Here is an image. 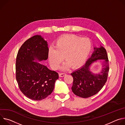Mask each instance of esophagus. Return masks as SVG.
<instances>
[{"mask_svg":"<svg viewBox=\"0 0 125 125\" xmlns=\"http://www.w3.org/2000/svg\"><path fill=\"white\" fill-rule=\"evenodd\" d=\"M65 75H66V73H60L59 74V76L61 77H63V76H64Z\"/></svg>","mask_w":125,"mask_h":125,"instance_id":"esophagus-1","label":"esophagus"}]
</instances>
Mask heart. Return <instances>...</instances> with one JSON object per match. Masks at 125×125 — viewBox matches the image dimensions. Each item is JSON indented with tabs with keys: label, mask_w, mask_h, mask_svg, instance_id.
I'll use <instances>...</instances> for the list:
<instances>
[{
	"label": "heart",
	"mask_w": 125,
	"mask_h": 125,
	"mask_svg": "<svg viewBox=\"0 0 125 125\" xmlns=\"http://www.w3.org/2000/svg\"><path fill=\"white\" fill-rule=\"evenodd\" d=\"M91 43L86 38H80L75 35H65L55 41L54 47L49 48L48 58L51 67L57 70L63 59V70L70 66L76 68L83 64L91 51Z\"/></svg>",
	"instance_id": "b5f03b06"
}]
</instances>
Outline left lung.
<instances>
[{
  "mask_svg": "<svg viewBox=\"0 0 125 125\" xmlns=\"http://www.w3.org/2000/svg\"><path fill=\"white\" fill-rule=\"evenodd\" d=\"M94 52L85 63L71 73L73 81L72 89L73 93L82 98H88L97 93L104 86L109 73V61L105 49L100 46L94 48ZM103 59L102 68L99 74L90 70L92 64L97 60Z\"/></svg>",
  "mask_w": 125,
  "mask_h": 125,
  "instance_id": "8db88e82",
  "label": "left lung"
}]
</instances>
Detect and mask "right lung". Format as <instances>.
I'll use <instances>...</instances> for the list:
<instances>
[{"label": "right lung", "mask_w": 125, "mask_h": 125, "mask_svg": "<svg viewBox=\"0 0 125 125\" xmlns=\"http://www.w3.org/2000/svg\"><path fill=\"white\" fill-rule=\"evenodd\" d=\"M48 44L41 35L27 40L16 61V78L21 91L34 100L45 99L52 92L58 73L37 62L48 59Z\"/></svg>", "instance_id": "add662e5"}]
</instances>
